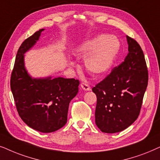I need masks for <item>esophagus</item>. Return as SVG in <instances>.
I'll return each mask as SVG.
<instances>
[{
    "label": "esophagus",
    "mask_w": 160,
    "mask_h": 160,
    "mask_svg": "<svg viewBox=\"0 0 160 160\" xmlns=\"http://www.w3.org/2000/svg\"><path fill=\"white\" fill-rule=\"evenodd\" d=\"M80 87L85 91H89L91 88L90 86H88V84L86 83V82H81V83H80Z\"/></svg>",
    "instance_id": "34e87169"
}]
</instances>
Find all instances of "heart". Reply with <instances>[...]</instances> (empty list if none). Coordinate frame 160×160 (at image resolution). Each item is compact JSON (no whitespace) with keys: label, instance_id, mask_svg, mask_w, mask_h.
<instances>
[{"label":"heart","instance_id":"obj_1","mask_svg":"<svg viewBox=\"0 0 160 160\" xmlns=\"http://www.w3.org/2000/svg\"><path fill=\"white\" fill-rule=\"evenodd\" d=\"M119 50L118 39L112 36L99 35L80 44L77 53L86 55L84 64L91 75L99 78L111 69Z\"/></svg>","mask_w":160,"mask_h":160}]
</instances>
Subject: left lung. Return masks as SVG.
Segmentation results:
<instances>
[{
	"mask_svg": "<svg viewBox=\"0 0 160 160\" xmlns=\"http://www.w3.org/2000/svg\"><path fill=\"white\" fill-rule=\"evenodd\" d=\"M128 54L92 88L97 95L95 122L102 132L116 133L135 122L148 86V74L140 44L127 36Z\"/></svg>",
	"mask_w": 160,
	"mask_h": 160,
	"instance_id": "1",
	"label": "left lung"
}]
</instances>
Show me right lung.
<instances>
[{"instance_id":"add662e5","label":"right lung","mask_w":160,"mask_h":160,"mask_svg":"<svg viewBox=\"0 0 160 160\" xmlns=\"http://www.w3.org/2000/svg\"><path fill=\"white\" fill-rule=\"evenodd\" d=\"M35 32L22 42L18 51L10 86L19 116L31 128L52 132L67 123L69 102L78 92L80 81L74 78L51 77L32 78L24 63V53L39 40L42 31Z\"/></svg>"}]
</instances>
